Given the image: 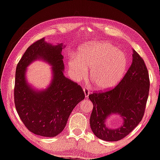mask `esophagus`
<instances>
[{"label": "esophagus", "instance_id": "esophagus-1", "mask_svg": "<svg viewBox=\"0 0 160 160\" xmlns=\"http://www.w3.org/2000/svg\"><path fill=\"white\" fill-rule=\"evenodd\" d=\"M83 91H84L85 97L86 98H88V96H89V94H90V90H89V89H88V88L85 87L84 88H83Z\"/></svg>", "mask_w": 160, "mask_h": 160}]
</instances>
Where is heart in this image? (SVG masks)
I'll return each mask as SVG.
<instances>
[{
	"instance_id": "heart-1",
	"label": "heart",
	"mask_w": 160,
	"mask_h": 160,
	"mask_svg": "<svg viewBox=\"0 0 160 160\" xmlns=\"http://www.w3.org/2000/svg\"><path fill=\"white\" fill-rule=\"evenodd\" d=\"M68 65L78 78L85 75L86 68H90V77L95 87L108 90L122 80L128 70V59L110 42H94L80 48L78 58H72Z\"/></svg>"
}]
</instances>
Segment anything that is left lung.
Instances as JSON below:
<instances>
[{"mask_svg": "<svg viewBox=\"0 0 160 160\" xmlns=\"http://www.w3.org/2000/svg\"><path fill=\"white\" fill-rule=\"evenodd\" d=\"M149 90L148 70L142 58L133 50L132 62L119 84L105 92L89 95L93 104L90 124L96 137L105 141H118L135 129L142 119ZM112 113L123 118L120 128L107 127L106 120Z\"/></svg>", "mask_w": 160, "mask_h": 160, "instance_id": "left-lung-1", "label": "left lung"}]
</instances>
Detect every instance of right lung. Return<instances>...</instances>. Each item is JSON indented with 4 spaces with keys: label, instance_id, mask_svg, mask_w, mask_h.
<instances>
[{
    "label": "right lung",
    "instance_id": "add662e5",
    "mask_svg": "<svg viewBox=\"0 0 160 160\" xmlns=\"http://www.w3.org/2000/svg\"><path fill=\"white\" fill-rule=\"evenodd\" d=\"M62 43L52 45L40 39L28 48L16 72L14 102L17 112L28 130L35 135L52 138L64 130L76 105L85 98L83 90L63 74ZM42 59L53 68V79L47 89L33 90L25 79L26 68Z\"/></svg>",
    "mask_w": 160,
    "mask_h": 160
}]
</instances>
